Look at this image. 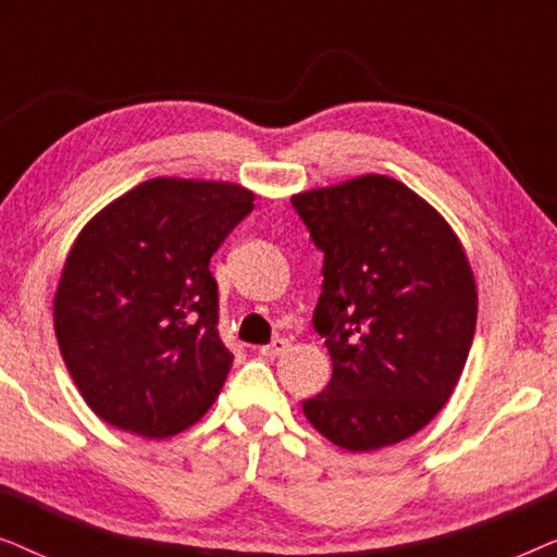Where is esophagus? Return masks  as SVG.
Returning a JSON list of instances; mask_svg holds the SVG:
<instances>
[{
  "label": "esophagus",
  "instance_id": "esophagus-1",
  "mask_svg": "<svg viewBox=\"0 0 557 557\" xmlns=\"http://www.w3.org/2000/svg\"><path fill=\"white\" fill-rule=\"evenodd\" d=\"M288 349H292V342L288 339H284V337H276L271 342V345H265V347H261V355H265V357H281V355H286Z\"/></svg>",
  "mask_w": 557,
  "mask_h": 557
}]
</instances>
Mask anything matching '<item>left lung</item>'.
<instances>
[{
	"instance_id": "left-lung-1",
	"label": "left lung",
	"mask_w": 557,
	"mask_h": 557,
	"mask_svg": "<svg viewBox=\"0 0 557 557\" xmlns=\"http://www.w3.org/2000/svg\"><path fill=\"white\" fill-rule=\"evenodd\" d=\"M324 253L314 330L332 380L304 416L347 451L406 441L451 398L476 330V281L459 235L421 195L360 174L292 195Z\"/></svg>"
}]
</instances>
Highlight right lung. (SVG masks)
<instances>
[{
	"label": "right lung",
	"mask_w": 557,
	"mask_h": 557,
	"mask_svg": "<svg viewBox=\"0 0 557 557\" xmlns=\"http://www.w3.org/2000/svg\"><path fill=\"white\" fill-rule=\"evenodd\" d=\"M253 200L235 182L154 177L83 225L60 271L52 322L101 421L170 438L218 400L233 355L218 334L210 258Z\"/></svg>",
	"instance_id": "right-lung-1"
}]
</instances>
